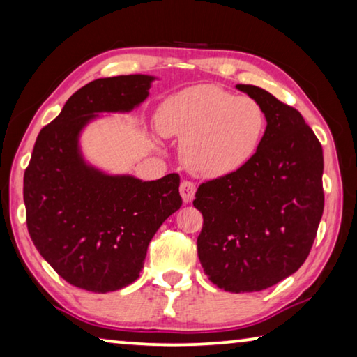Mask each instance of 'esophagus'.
Segmentation results:
<instances>
[{
    "label": "esophagus",
    "instance_id": "obj_1",
    "mask_svg": "<svg viewBox=\"0 0 357 357\" xmlns=\"http://www.w3.org/2000/svg\"><path fill=\"white\" fill-rule=\"evenodd\" d=\"M179 192H181V197H183V200L185 204L192 202L194 199V194H195V184L192 183V181H181L179 184Z\"/></svg>",
    "mask_w": 357,
    "mask_h": 357
}]
</instances>
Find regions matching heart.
Masks as SVG:
<instances>
[{
	"label": "heart",
	"mask_w": 357,
	"mask_h": 357,
	"mask_svg": "<svg viewBox=\"0 0 357 357\" xmlns=\"http://www.w3.org/2000/svg\"><path fill=\"white\" fill-rule=\"evenodd\" d=\"M158 124L183 142V158L194 173L225 176L254 157L267 118L254 98L218 85H195L165 102Z\"/></svg>",
	"instance_id": "b5f03b06"
}]
</instances>
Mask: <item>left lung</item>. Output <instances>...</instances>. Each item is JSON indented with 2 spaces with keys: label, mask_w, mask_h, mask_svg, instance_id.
Listing matches in <instances>:
<instances>
[{
  "label": "left lung",
  "mask_w": 357,
  "mask_h": 357,
  "mask_svg": "<svg viewBox=\"0 0 357 357\" xmlns=\"http://www.w3.org/2000/svg\"><path fill=\"white\" fill-rule=\"evenodd\" d=\"M236 87L260 103L267 128L248 163L199 185L197 254L220 289L252 293L307 259L324 213V152L298 109L255 85Z\"/></svg>",
  "instance_id": "obj_1"
}]
</instances>
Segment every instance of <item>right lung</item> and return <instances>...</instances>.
Segmentation results:
<instances>
[{"instance_id": "add662e5", "label": "right lung", "mask_w": 357, "mask_h": 357, "mask_svg": "<svg viewBox=\"0 0 357 357\" xmlns=\"http://www.w3.org/2000/svg\"><path fill=\"white\" fill-rule=\"evenodd\" d=\"M153 77L97 79L73 93L40 130L24 173L30 238L69 284L92 293L121 289L139 278L149 243L179 210V174L157 181L108 176L79 153V132L102 112H129Z\"/></svg>"}]
</instances>
